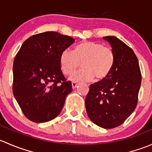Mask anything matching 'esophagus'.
<instances>
[{
  "label": "esophagus",
  "mask_w": 152,
  "mask_h": 152,
  "mask_svg": "<svg viewBox=\"0 0 152 152\" xmlns=\"http://www.w3.org/2000/svg\"><path fill=\"white\" fill-rule=\"evenodd\" d=\"M78 85V83H76V82H72V87H73V89H75L76 87H77Z\"/></svg>",
  "instance_id": "esophagus-1"
}]
</instances>
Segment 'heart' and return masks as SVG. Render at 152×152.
<instances>
[{
	"mask_svg": "<svg viewBox=\"0 0 152 152\" xmlns=\"http://www.w3.org/2000/svg\"><path fill=\"white\" fill-rule=\"evenodd\" d=\"M115 60L114 51L102 43L84 41L77 45L74 51L65 49L59 58L62 72L65 76L71 74L80 66L83 68L71 75L72 81H91L104 79L113 70Z\"/></svg>",
	"mask_w": 152,
	"mask_h": 152,
	"instance_id": "obj_1",
	"label": "heart"
}]
</instances>
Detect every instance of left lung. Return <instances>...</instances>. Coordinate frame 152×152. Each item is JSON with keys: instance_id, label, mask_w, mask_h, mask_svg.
I'll list each match as a JSON object with an SVG mask.
<instances>
[{"instance_id": "1", "label": "left lung", "mask_w": 152, "mask_h": 152, "mask_svg": "<svg viewBox=\"0 0 152 152\" xmlns=\"http://www.w3.org/2000/svg\"><path fill=\"white\" fill-rule=\"evenodd\" d=\"M114 51L115 60L104 79L90 85L85 107L90 120L99 126L121 125L135 110L141 85V72L132 49L113 36L104 37Z\"/></svg>"}]
</instances>
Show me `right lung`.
Listing matches in <instances>:
<instances>
[{
  "mask_svg": "<svg viewBox=\"0 0 152 152\" xmlns=\"http://www.w3.org/2000/svg\"><path fill=\"white\" fill-rule=\"evenodd\" d=\"M74 41L58 32H43L27 39L16 54L12 90L28 120L50 121L62 111L73 88L61 70L59 58Z\"/></svg>",
  "mask_w": 152,
  "mask_h": 152,
  "instance_id": "right-lung-1",
  "label": "right lung"
}]
</instances>
